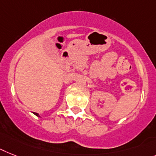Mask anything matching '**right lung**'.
Masks as SVG:
<instances>
[{"label":"right lung","instance_id":"obj_1","mask_svg":"<svg viewBox=\"0 0 156 156\" xmlns=\"http://www.w3.org/2000/svg\"><path fill=\"white\" fill-rule=\"evenodd\" d=\"M34 115H37V116H38V117H41V116H40V115H39V114H38V113H36V112H34Z\"/></svg>","mask_w":156,"mask_h":156}]
</instances>
